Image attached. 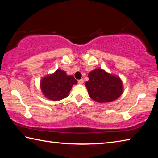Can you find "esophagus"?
<instances>
[{
    "label": "esophagus",
    "mask_w": 158,
    "mask_h": 158,
    "mask_svg": "<svg viewBox=\"0 0 158 158\" xmlns=\"http://www.w3.org/2000/svg\"><path fill=\"white\" fill-rule=\"evenodd\" d=\"M83 82H84V81H83V79H79L78 80V83H79V84H83Z\"/></svg>",
    "instance_id": "obj_1"
}]
</instances>
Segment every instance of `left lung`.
<instances>
[{"label":"left lung","mask_w":158,"mask_h":158,"mask_svg":"<svg viewBox=\"0 0 158 158\" xmlns=\"http://www.w3.org/2000/svg\"><path fill=\"white\" fill-rule=\"evenodd\" d=\"M89 81L85 85L90 98L99 103L115 100L123 93V84L118 76L101 69H96L88 75Z\"/></svg>","instance_id":"1"}]
</instances>
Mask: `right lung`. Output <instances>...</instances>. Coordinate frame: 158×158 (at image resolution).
I'll return each mask as SVG.
<instances>
[{"mask_svg":"<svg viewBox=\"0 0 158 158\" xmlns=\"http://www.w3.org/2000/svg\"><path fill=\"white\" fill-rule=\"evenodd\" d=\"M76 83L77 81L73 75H67L65 71L58 69L54 73L43 77L40 86L47 98L57 101L68 96Z\"/></svg>","mask_w":158,"mask_h":158,"instance_id":"1","label":"right lung"}]
</instances>
